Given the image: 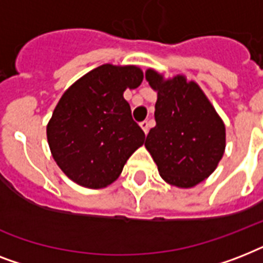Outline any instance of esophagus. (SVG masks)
<instances>
[{
    "label": "esophagus",
    "instance_id": "34e87169",
    "mask_svg": "<svg viewBox=\"0 0 263 263\" xmlns=\"http://www.w3.org/2000/svg\"><path fill=\"white\" fill-rule=\"evenodd\" d=\"M140 127H142V129L144 131V134H147L148 129H150V123H148L147 120H144V121L140 123Z\"/></svg>",
    "mask_w": 263,
    "mask_h": 263
}]
</instances>
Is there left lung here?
I'll return each instance as SVG.
<instances>
[{
	"mask_svg": "<svg viewBox=\"0 0 263 263\" xmlns=\"http://www.w3.org/2000/svg\"><path fill=\"white\" fill-rule=\"evenodd\" d=\"M146 80L157 91L156 127L144 146L166 183L191 188L214 172L224 156L225 125L195 82L165 80L154 69Z\"/></svg>",
	"mask_w": 263,
	"mask_h": 263,
	"instance_id": "8db88e82",
	"label": "left lung"
}]
</instances>
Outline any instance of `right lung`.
I'll return each instance as SVG.
<instances>
[{"mask_svg":"<svg viewBox=\"0 0 263 263\" xmlns=\"http://www.w3.org/2000/svg\"><path fill=\"white\" fill-rule=\"evenodd\" d=\"M143 72L135 65L103 64L80 78L57 103L46 134L51 156L79 185L111 184L144 142L123 94L136 88Z\"/></svg>","mask_w":263,"mask_h":263,"instance_id":"add662e5","label":"right lung"}]
</instances>
